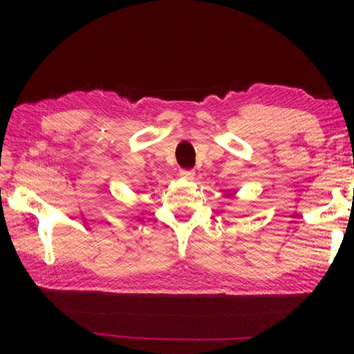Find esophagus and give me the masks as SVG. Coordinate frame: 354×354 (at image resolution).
<instances>
[{"mask_svg": "<svg viewBox=\"0 0 354 354\" xmlns=\"http://www.w3.org/2000/svg\"><path fill=\"white\" fill-rule=\"evenodd\" d=\"M179 176L185 179V181H192V179L195 178V171L194 170H181L179 171Z\"/></svg>", "mask_w": 354, "mask_h": 354, "instance_id": "34e87169", "label": "esophagus"}]
</instances>
